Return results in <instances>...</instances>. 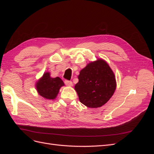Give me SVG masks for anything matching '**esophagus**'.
<instances>
[{"mask_svg": "<svg viewBox=\"0 0 154 154\" xmlns=\"http://www.w3.org/2000/svg\"><path fill=\"white\" fill-rule=\"evenodd\" d=\"M65 84H66V85L67 86H72V82L71 81H69V80H65Z\"/></svg>", "mask_w": 154, "mask_h": 154, "instance_id": "34e87169", "label": "esophagus"}]
</instances>
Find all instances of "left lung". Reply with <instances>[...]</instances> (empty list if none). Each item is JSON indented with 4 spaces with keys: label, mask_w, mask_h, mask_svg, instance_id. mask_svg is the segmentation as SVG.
<instances>
[{
    "label": "left lung",
    "mask_w": 154,
    "mask_h": 154,
    "mask_svg": "<svg viewBox=\"0 0 154 154\" xmlns=\"http://www.w3.org/2000/svg\"><path fill=\"white\" fill-rule=\"evenodd\" d=\"M74 88L79 100L90 108H97L105 104L116 90L114 74L103 60L88 63L78 76Z\"/></svg>",
    "instance_id": "left-lung-1"
}]
</instances>
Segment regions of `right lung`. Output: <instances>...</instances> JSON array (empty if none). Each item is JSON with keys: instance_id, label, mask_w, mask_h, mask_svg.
<instances>
[{"instance_id": "right-lung-1", "label": "right lung", "mask_w": 154, "mask_h": 154, "mask_svg": "<svg viewBox=\"0 0 154 154\" xmlns=\"http://www.w3.org/2000/svg\"><path fill=\"white\" fill-rule=\"evenodd\" d=\"M64 85L59 77L51 78L49 72L44 74L36 83V89L39 94L48 100H53L57 97L60 87Z\"/></svg>"}]
</instances>
